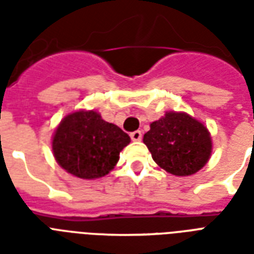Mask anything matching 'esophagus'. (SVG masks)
Masks as SVG:
<instances>
[{"label":"esophagus","instance_id":"esophagus-1","mask_svg":"<svg viewBox=\"0 0 254 254\" xmlns=\"http://www.w3.org/2000/svg\"><path fill=\"white\" fill-rule=\"evenodd\" d=\"M130 138L133 141H141L142 139V131L141 130H135L133 133H130Z\"/></svg>","mask_w":254,"mask_h":254}]
</instances>
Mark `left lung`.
Returning a JSON list of instances; mask_svg holds the SVG:
<instances>
[{
	"instance_id": "obj_1",
	"label": "left lung",
	"mask_w": 254,
	"mask_h": 254,
	"mask_svg": "<svg viewBox=\"0 0 254 254\" xmlns=\"http://www.w3.org/2000/svg\"><path fill=\"white\" fill-rule=\"evenodd\" d=\"M143 143L158 166L178 177L197 173L212 150L207 127L191 116L177 112H167L151 123Z\"/></svg>"
}]
</instances>
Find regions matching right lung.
I'll return each mask as SVG.
<instances>
[{"mask_svg": "<svg viewBox=\"0 0 254 254\" xmlns=\"http://www.w3.org/2000/svg\"><path fill=\"white\" fill-rule=\"evenodd\" d=\"M130 137L93 111H79L63 119L53 139L57 162L83 179L107 175L119 162Z\"/></svg>", "mask_w": 254, "mask_h": 254, "instance_id": "right-lung-1", "label": "right lung"}]
</instances>
